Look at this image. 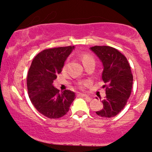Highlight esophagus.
Masks as SVG:
<instances>
[{
    "label": "esophagus",
    "instance_id": "34e87169",
    "mask_svg": "<svg viewBox=\"0 0 152 152\" xmlns=\"http://www.w3.org/2000/svg\"><path fill=\"white\" fill-rule=\"evenodd\" d=\"M78 96H82V97H85V98H86L88 99V101H91V97H90L89 96L86 95V94H78Z\"/></svg>",
    "mask_w": 152,
    "mask_h": 152
}]
</instances>
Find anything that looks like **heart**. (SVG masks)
<instances>
[{
    "label": "heart",
    "mask_w": 152,
    "mask_h": 152,
    "mask_svg": "<svg viewBox=\"0 0 152 152\" xmlns=\"http://www.w3.org/2000/svg\"><path fill=\"white\" fill-rule=\"evenodd\" d=\"M81 61L83 63V65H85V64H86L87 63H89L91 61H94V58L93 57L91 56L90 55H88V54H83V55L81 56ZM83 84H81V88H82V86H83Z\"/></svg>",
    "instance_id": "heart-1"
}]
</instances>
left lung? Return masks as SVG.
<instances>
[{"label":"left lung","mask_w":152,"mask_h":152,"mask_svg":"<svg viewBox=\"0 0 152 152\" xmlns=\"http://www.w3.org/2000/svg\"><path fill=\"white\" fill-rule=\"evenodd\" d=\"M90 49L102 62V80L106 85L104 107L96 111L101 117L116 116L126 106L132 93L133 75L126 57L117 49L107 46H95Z\"/></svg>","instance_id":"obj_1"}]
</instances>
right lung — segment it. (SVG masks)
Returning <instances> with one entry per match:
<instances>
[{"mask_svg":"<svg viewBox=\"0 0 152 152\" xmlns=\"http://www.w3.org/2000/svg\"><path fill=\"white\" fill-rule=\"evenodd\" d=\"M73 49L74 46H69L43 50L33 59L28 70L27 88L31 102L38 112L49 118L64 116L75 99L74 91H60L53 86Z\"/></svg>","mask_w":152,"mask_h":152,"instance_id":"obj_1","label":"right lung"}]
</instances>
